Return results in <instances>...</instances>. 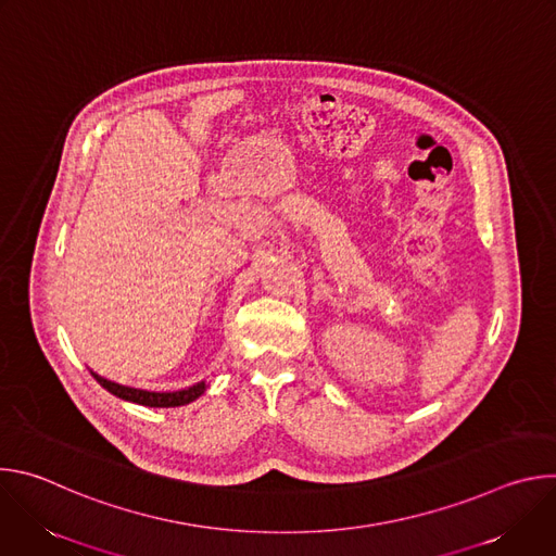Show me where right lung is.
<instances>
[{
  "instance_id": "add662e5",
  "label": "right lung",
  "mask_w": 556,
  "mask_h": 556,
  "mask_svg": "<svg viewBox=\"0 0 556 556\" xmlns=\"http://www.w3.org/2000/svg\"><path fill=\"white\" fill-rule=\"evenodd\" d=\"M92 376L97 378V382L101 387H105L110 393L118 395V399L129 401V403H138V405H144V407H180V405H189L195 399H200V395L206 389L204 382H198V384H193L189 389H182V391L155 393V391H144V389H134V387H125V384L112 382L108 378H101L99 374H92Z\"/></svg>"
}]
</instances>
